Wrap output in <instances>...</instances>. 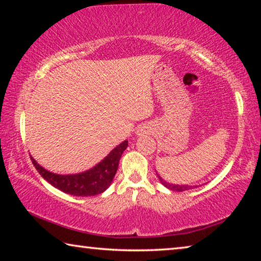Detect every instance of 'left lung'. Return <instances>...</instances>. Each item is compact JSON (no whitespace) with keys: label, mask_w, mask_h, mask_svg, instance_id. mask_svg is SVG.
<instances>
[{"label":"left lung","mask_w":261,"mask_h":261,"mask_svg":"<svg viewBox=\"0 0 261 261\" xmlns=\"http://www.w3.org/2000/svg\"><path fill=\"white\" fill-rule=\"evenodd\" d=\"M158 177H159V179H160V182L165 185V187L167 188V189H169V190H173V191H177V192H182V191H185V190H190V189H193L194 187H192V185H178V184H170V183H168V182H166V180H163L160 176L158 175Z\"/></svg>","instance_id":"1"}]
</instances>
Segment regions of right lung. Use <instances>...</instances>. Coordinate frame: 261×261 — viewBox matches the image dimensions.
<instances>
[{
    "instance_id": "right-lung-1",
    "label": "right lung",
    "mask_w": 261,
    "mask_h": 261,
    "mask_svg": "<svg viewBox=\"0 0 261 261\" xmlns=\"http://www.w3.org/2000/svg\"><path fill=\"white\" fill-rule=\"evenodd\" d=\"M126 147L127 140H124L118 146L115 147L98 165L84 171V173L72 175H59L50 173L39 165L32 156H31V160H32L38 173L54 188L65 193L72 194V196L88 197L102 193L110 187L114 176L117 171L118 162H120L122 154Z\"/></svg>"
}]
</instances>
